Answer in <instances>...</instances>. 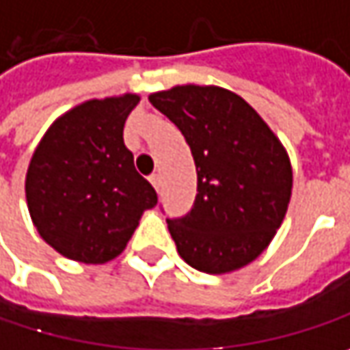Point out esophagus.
Returning a JSON list of instances; mask_svg holds the SVG:
<instances>
[{
    "instance_id": "esophagus-1",
    "label": "esophagus",
    "mask_w": 350,
    "mask_h": 350,
    "mask_svg": "<svg viewBox=\"0 0 350 350\" xmlns=\"http://www.w3.org/2000/svg\"><path fill=\"white\" fill-rule=\"evenodd\" d=\"M150 182H152V186H154L156 190H160V184H162V178H160V174L150 176Z\"/></svg>"
}]
</instances>
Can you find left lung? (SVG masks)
I'll return each mask as SVG.
<instances>
[{"mask_svg": "<svg viewBox=\"0 0 350 350\" xmlns=\"http://www.w3.org/2000/svg\"><path fill=\"white\" fill-rule=\"evenodd\" d=\"M148 100L182 132L198 174L192 210L166 220L178 254L208 274L246 267L274 239L291 202L286 150L256 110L224 88L176 85Z\"/></svg>", "mask_w": 350, "mask_h": 350, "instance_id": "8db88e82", "label": "left lung"}]
</instances>
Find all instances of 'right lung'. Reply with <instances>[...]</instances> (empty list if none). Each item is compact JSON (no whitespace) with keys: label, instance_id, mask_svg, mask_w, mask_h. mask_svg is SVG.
Listing matches in <instances>:
<instances>
[{"label":"right lung","instance_id":"add662e5","mask_svg":"<svg viewBox=\"0 0 350 350\" xmlns=\"http://www.w3.org/2000/svg\"><path fill=\"white\" fill-rule=\"evenodd\" d=\"M138 102L136 94L83 102L49 126L31 156L27 208L40 237L66 258H116L144 210L158 202L124 144L126 118Z\"/></svg>","mask_w":350,"mask_h":350}]
</instances>
